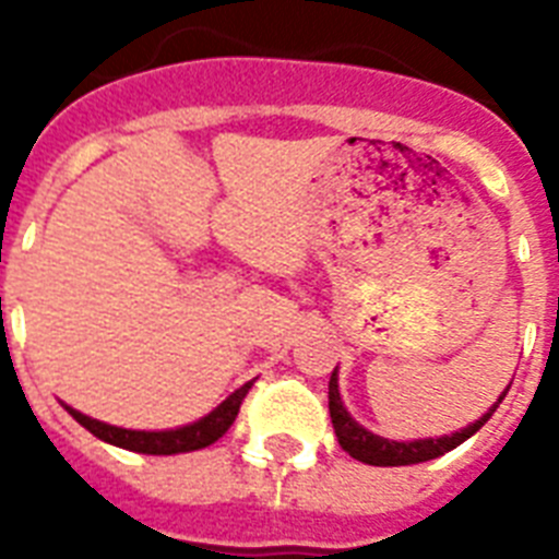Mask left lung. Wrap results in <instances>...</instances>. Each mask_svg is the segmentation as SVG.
<instances>
[{
  "label": "left lung",
  "mask_w": 559,
  "mask_h": 559,
  "mask_svg": "<svg viewBox=\"0 0 559 559\" xmlns=\"http://www.w3.org/2000/svg\"><path fill=\"white\" fill-rule=\"evenodd\" d=\"M511 389V385H508ZM508 389L502 391L504 400ZM496 403V406H499ZM496 406L481 415L476 424H469L467 429L452 435H441V438H424V441H389V438H380V435L368 432L366 426H359L354 417L348 415V408L340 397V377L336 371L331 373V385H328V408H331V420H333V432L340 438V447L348 452L350 459L362 461V464H373V467H406V464H420V461H432L443 452L455 450L459 443H464L469 435H476L481 426L490 420V415L496 412Z\"/></svg>",
  "instance_id": "obj_1"
}]
</instances>
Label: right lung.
I'll return each instance as SVG.
<instances>
[{
  "instance_id": "obj_1",
  "label": "right lung",
  "mask_w": 559,
  "mask_h": 559,
  "mask_svg": "<svg viewBox=\"0 0 559 559\" xmlns=\"http://www.w3.org/2000/svg\"><path fill=\"white\" fill-rule=\"evenodd\" d=\"M254 382V380H252ZM252 382H246L235 394H228L223 403H219L211 415L200 417L197 424L179 426V429H165V432H139V429H121V426L100 424L95 417L81 415L78 408H69V415L90 429L95 438L112 443V447H121V450L130 452H144V455H177V452H193L202 450V447H211V443L223 438L228 432V426L235 424L237 412H240V403L252 389Z\"/></svg>"
}]
</instances>
